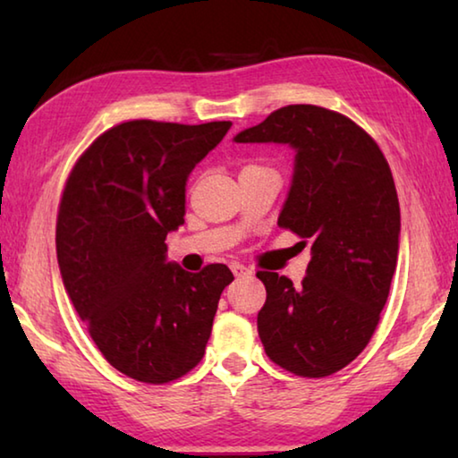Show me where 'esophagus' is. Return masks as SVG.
Here are the masks:
<instances>
[{
  "label": "esophagus",
  "instance_id": "34e87169",
  "mask_svg": "<svg viewBox=\"0 0 458 458\" xmlns=\"http://www.w3.org/2000/svg\"><path fill=\"white\" fill-rule=\"evenodd\" d=\"M232 268V273H234V276L236 278H240V276H248V275H252V270L248 268V267H244V265H240V262H234V265L230 267Z\"/></svg>",
  "mask_w": 458,
  "mask_h": 458
}]
</instances>
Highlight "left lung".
I'll list each match as a JSON object with an SVG mask.
<instances>
[{
  "mask_svg": "<svg viewBox=\"0 0 458 458\" xmlns=\"http://www.w3.org/2000/svg\"><path fill=\"white\" fill-rule=\"evenodd\" d=\"M234 141L294 151L278 226L311 240L297 289L291 278L257 273L267 286L257 321L265 352L297 376L335 374L374 335L396 273L400 204L390 165L352 119L315 105L278 108Z\"/></svg>",
  "mask_w": 458,
  "mask_h": 458,
  "instance_id": "left-lung-1",
  "label": "left lung"
}]
</instances>
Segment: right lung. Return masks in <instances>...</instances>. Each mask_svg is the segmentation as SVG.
Returning a JSON list of instances; mask_svg holds the SVG:
<instances>
[{
	"label": "right lung",
	"mask_w": 458,
	"mask_h": 458,
	"mask_svg": "<svg viewBox=\"0 0 458 458\" xmlns=\"http://www.w3.org/2000/svg\"><path fill=\"white\" fill-rule=\"evenodd\" d=\"M230 127L121 123L84 151L62 193V283L100 353L137 382L165 384L198 366L234 281L226 265L188 273L165 244L183 224L190 174Z\"/></svg>",
	"instance_id": "1"
}]
</instances>
